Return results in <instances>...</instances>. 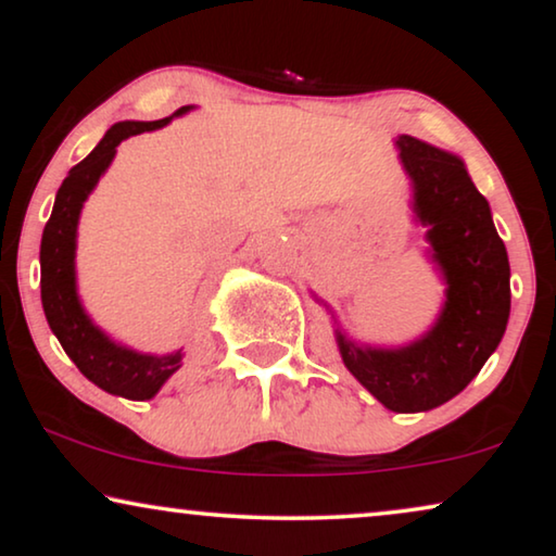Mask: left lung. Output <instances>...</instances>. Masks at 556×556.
Returning <instances> with one entry per match:
<instances>
[{
    "label": "left lung",
    "mask_w": 556,
    "mask_h": 556,
    "mask_svg": "<svg viewBox=\"0 0 556 556\" xmlns=\"http://www.w3.org/2000/svg\"><path fill=\"white\" fill-rule=\"evenodd\" d=\"M397 147L445 276V308L428 337L402 349L359 346L339 329L337 339L346 369L387 409L425 413L466 390L498 346L511 311V268L489 202L460 159L413 136H400Z\"/></svg>",
    "instance_id": "1"
}]
</instances>
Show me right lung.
Listing matches in <instances>:
<instances>
[{"mask_svg": "<svg viewBox=\"0 0 556 556\" xmlns=\"http://www.w3.org/2000/svg\"><path fill=\"white\" fill-rule=\"evenodd\" d=\"M185 111H189L187 105L174 116ZM169 121L172 116L162 121H124V124L111 126L101 143L63 179L55 207L42 230L40 288L45 318L75 367L101 390L121 394L126 400L154 397L159 387L181 367V352L166 356L136 354L131 349L113 344L103 331L90 324L75 293V230H78L83 202L88 200L101 174L109 169L118 143L128 136L162 128Z\"/></svg>", "mask_w": 556, "mask_h": 556, "instance_id": "1", "label": "right lung"}]
</instances>
